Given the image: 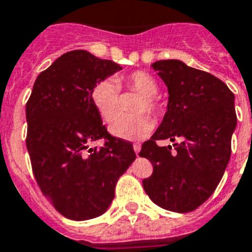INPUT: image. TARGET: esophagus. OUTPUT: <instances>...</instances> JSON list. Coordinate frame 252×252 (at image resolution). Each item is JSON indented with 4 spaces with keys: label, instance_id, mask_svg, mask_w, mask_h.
I'll list each match as a JSON object with an SVG mask.
<instances>
[{
    "label": "esophagus",
    "instance_id": "34e87169",
    "mask_svg": "<svg viewBox=\"0 0 252 252\" xmlns=\"http://www.w3.org/2000/svg\"><path fill=\"white\" fill-rule=\"evenodd\" d=\"M133 149H134V152H136V154H137V156H138V153H140V149H141V145H140L138 142H134V144H133Z\"/></svg>",
    "mask_w": 252,
    "mask_h": 252
}]
</instances>
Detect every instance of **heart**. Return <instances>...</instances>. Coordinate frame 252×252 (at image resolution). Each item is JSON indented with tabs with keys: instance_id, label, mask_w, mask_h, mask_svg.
<instances>
[{
	"instance_id": "b5f03b06",
	"label": "heart",
	"mask_w": 252,
	"mask_h": 252,
	"mask_svg": "<svg viewBox=\"0 0 252 252\" xmlns=\"http://www.w3.org/2000/svg\"><path fill=\"white\" fill-rule=\"evenodd\" d=\"M137 93L133 106L136 114L120 115L111 124V133L123 140H138L146 137L153 129L150 115L157 116L163 111V103L158 96L159 85L150 73L136 70L124 77L112 80H100L90 90V100L104 122H111L118 115L120 104V89Z\"/></svg>"
}]
</instances>
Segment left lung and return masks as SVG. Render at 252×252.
<instances>
[{
  "label": "left lung",
  "instance_id": "1",
  "mask_svg": "<svg viewBox=\"0 0 252 252\" xmlns=\"http://www.w3.org/2000/svg\"><path fill=\"white\" fill-rule=\"evenodd\" d=\"M168 89L161 126L141 146L153 174L142 180L153 203L178 213L195 211L219 186L231 153L237 126L234 94L217 77L179 60L154 63ZM182 138L174 150L158 147V139Z\"/></svg>",
  "mask_w": 252,
  "mask_h": 252
}]
</instances>
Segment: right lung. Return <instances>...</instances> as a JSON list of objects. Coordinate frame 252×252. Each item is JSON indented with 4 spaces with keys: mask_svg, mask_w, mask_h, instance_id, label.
<instances>
[{
    "mask_svg": "<svg viewBox=\"0 0 252 252\" xmlns=\"http://www.w3.org/2000/svg\"><path fill=\"white\" fill-rule=\"evenodd\" d=\"M77 49L37 76L26 103V146L35 179L55 209L74 221L103 215L119 178L136 159L132 142L107 132L90 100L98 81L120 70ZM103 139L100 148H89Z\"/></svg>",
    "mask_w": 252,
    "mask_h": 252,
    "instance_id": "obj_1",
    "label": "right lung"
}]
</instances>
